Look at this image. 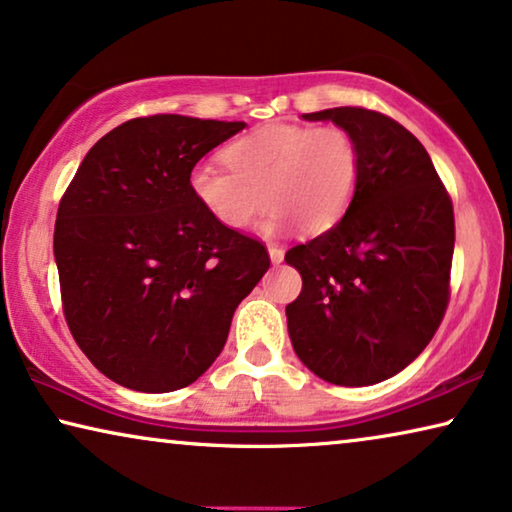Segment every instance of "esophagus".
I'll list each match as a JSON object with an SVG mask.
<instances>
[{
	"mask_svg": "<svg viewBox=\"0 0 512 512\" xmlns=\"http://www.w3.org/2000/svg\"><path fill=\"white\" fill-rule=\"evenodd\" d=\"M269 257H271L273 264H280L282 257H285V250H282L280 246H276V243H271V246H269Z\"/></svg>",
	"mask_w": 512,
	"mask_h": 512,
	"instance_id": "obj_1",
	"label": "esophagus"
}]
</instances>
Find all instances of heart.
<instances>
[{
    "label": "heart",
    "instance_id": "1",
    "mask_svg": "<svg viewBox=\"0 0 512 512\" xmlns=\"http://www.w3.org/2000/svg\"><path fill=\"white\" fill-rule=\"evenodd\" d=\"M223 156L230 171L213 163L190 170V193L227 230H246L266 200L264 234L296 225L326 232L345 216L361 170L354 137L340 126L276 121L234 140Z\"/></svg>",
    "mask_w": 512,
    "mask_h": 512
}]
</instances>
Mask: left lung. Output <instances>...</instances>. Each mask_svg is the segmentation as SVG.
I'll list each match as a JSON object with an SVG mask.
<instances>
[{"label":"left lung","mask_w":512,"mask_h":512,"mask_svg":"<svg viewBox=\"0 0 512 512\" xmlns=\"http://www.w3.org/2000/svg\"><path fill=\"white\" fill-rule=\"evenodd\" d=\"M361 158L352 202L317 239L287 250L303 278L287 331L305 368L329 384L370 386L423 352L448 305L453 202L421 142L386 114L333 108Z\"/></svg>","instance_id":"8db88e82"}]
</instances>
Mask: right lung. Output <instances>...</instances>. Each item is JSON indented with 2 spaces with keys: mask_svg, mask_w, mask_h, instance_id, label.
I'll return each instance as SVG.
<instances>
[{
  "mask_svg": "<svg viewBox=\"0 0 512 512\" xmlns=\"http://www.w3.org/2000/svg\"><path fill=\"white\" fill-rule=\"evenodd\" d=\"M243 121L154 114L103 135L59 202L66 324L105 377L142 393L193 384L223 352L269 253L216 223L188 174Z\"/></svg>",
  "mask_w": 512,
  "mask_h": 512,
  "instance_id": "1",
  "label": "right lung"
}]
</instances>
